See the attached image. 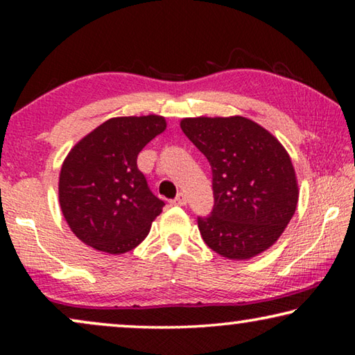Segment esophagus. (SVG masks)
<instances>
[{"instance_id": "34e87169", "label": "esophagus", "mask_w": 355, "mask_h": 355, "mask_svg": "<svg viewBox=\"0 0 355 355\" xmlns=\"http://www.w3.org/2000/svg\"><path fill=\"white\" fill-rule=\"evenodd\" d=\"M172 205H177V207H184L186 205V196L183 194V192H180L175 199L172 200Z\"/></svg>"}]
</instances>
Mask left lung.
I'll return each instance as SVG.
<instances>
[{
	"label": "left lung",
	"instance_id": "obj_1",
	"mask_svg": "<svg viewBox=\"0 0 355 355\" xmlns=\"http://www.w3.org/2000/svg\"><path fill=\"white\" fill-rule=\"evenodd\" d=\"M180 127L207 156L213 172V211L197 220L203 241L228 260H250L271 248L299 199L285 147L241 116L188 117Z\"/></svg>",
	"mask_w": 355,
	"mask_h": 355
}]
</instances>
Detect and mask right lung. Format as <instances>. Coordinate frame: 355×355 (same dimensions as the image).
<instances>
[{"label":"right lung","mask_w":355,"mask_h":355,"mask_svg":"<svg viewBox=\"0 0 355 355\" xmlns=\"http://www.w3.org/2000/svg\"><path fill=\"white\" fill-rule=\"evenodd\" d=\"M166 127L155 114L112 117L71 147L59 173V205L80 241L119 255L146 239L164 202L148 189L137 155Z\"/></svg>","instance_id":"obj_1"}]
</instances>
